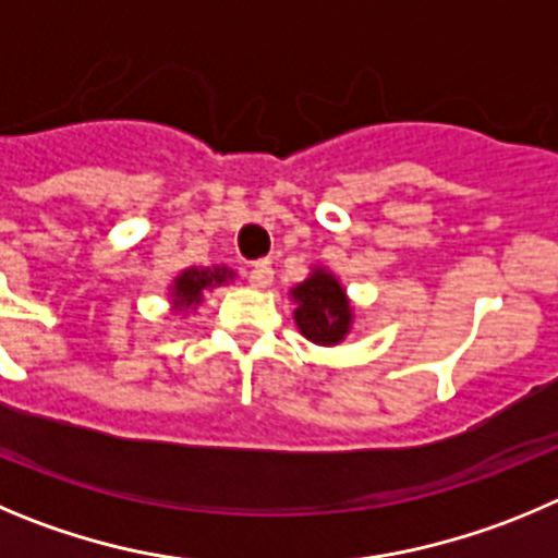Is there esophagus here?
<instances>
[{"instance_id":"obj_1","label":"esophagus","mask_w":558,"mask_h":558,"mask_svg":"<svg viewBox=\"0 0 558 558\" xmlns=\"http://www.w3.org/2000/svg\"><path fill=\"white\" fill-rule=\"evenodd\" d=\"M272 275H275L272 264H267V260H260V264H255V267L250 269L247 278H250V283L255 286V289H267V286L272 283Z\"/></svg>"}]
</instances>
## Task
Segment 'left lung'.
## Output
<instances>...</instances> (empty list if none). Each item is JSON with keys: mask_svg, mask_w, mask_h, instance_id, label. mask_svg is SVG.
<instances>
[{"mask_svg": "<svg viewBox=\"0 0 558 558\" xmlns=\"http://www.w3.org/2000/svg\"><path fill=\"white\" fill-rule=\"evenodd\" d=\"M298 303L294 323L305 339L316 344H336L350 330V303L333 275L316 269L305 283L291 291Z\"/></svg>", "mask_w": 558, "mask_h": 558, "instance_id": "left-lung-1", "label": "left lung"}]
</instances>
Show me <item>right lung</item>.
Wrapping results in <instances>:
<instances>
[{
    "instance_id": "1",
    "label": "right lung",
    "mask_w": 558,
    "mask_h": 558,
    "mask_svg": "<svg viewBox=\"0 0 558 558\" xmlns=\"http://www.w3.org/2000/svg\"><path fill=\"white\" fill-rule=\"evenodd\" d=\"M233 278V272L225 267L214 269H185L178 280H174V303L180 308H189V305H197L203 300V291L210 289V286H219L225 280Z\"/></svg>"
}]
</instances>
